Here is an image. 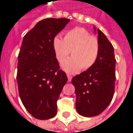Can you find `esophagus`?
I'll return each instance as SVG.
<instances>
[{"label": "esophagus", "instance_id": "obj_1", "mask_svg": "<svg viewBox=\"0 0 133 133\" xmlns=\"http://www.w3.org/2000/svg\"><path fill=\"white\" fill-rule=\"evenodd\" d=\"M67 78H68V81L69 82H71V80H72V77L70 75H67Z\"/></svg>", "mask_w": 133, "mask_h": 133}]
</instances>
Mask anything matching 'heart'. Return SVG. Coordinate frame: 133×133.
<instances>
[{"instance_id": "b5f03b06", "label": "heart", "mask_w": 133, "mask_h": 133, "mask_svg": "<svg viewBox=\"0 0 133 133\" xmlns=\"http://www.w3.org/2000/svg\"><path fill=\"white\" fill-rule=\"evenodd\" d=\"M55 56L59 63L63 61L71 51L72 58L64 62L61 67L68 73H76L81 69H88L97 61L99 43L84 28L76 27L65 33L64 39L58 35L52 40Z\"/></svg>"}]
</instances>
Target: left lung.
Listing matches in <instances>:
<instances>
[{"label":"left lung","mask_w":133,"mask_h":133,"mask_svg":"<svg viewBox=\"0 0 133 133\" xmlns=\"http://www.w3.org/2000/svg\"><path fill=\"white\" fill-rule=\"evenodd\" d=\"M97 32L99 43L97 61L72 79L77 96L76 109L87 117L99 115L107 109L114 96L116 80L114 47L99 29Z\"/></svg>","instance_id":"left-lung-1"}]
</instances>
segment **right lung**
Listing matches in <instances>:
<instances>
[{
    "label": "right lung",
    "mask_w": 133,
    "mask_h": 133,
    "mask_svg": "<svg viewBox=\"0 0 133 133\" xmlns=\"http://www.w3.org/2000/svg\"><path fill=\"white\" fill-rule=\"evenodd\" d=\"M69 22L65 18L43 19L23 38L16 75L19 97L28 112L38 119L56 116L57 101L67 82L55 56L52 40Z\"/></svg>",
    "instance_id": "1"
}]
</instances>
